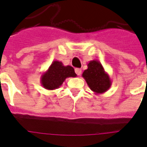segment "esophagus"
I'll return each instance as SVG.
<instances>
[{"label": "esophagus", "mask_w": 147, "mask_h": 147, "mask_svg": "<svg viewBox=\"0 0 147 147\" xmlns=\"http://www.w3.org/2000/svg\"><path fill=\"white\" fill-rule=\"evenodd\" d=\"M75 71H76V73L78 76H80L81 73H82V70H81L80 68H76V69H75Z\"/></svg>", "instance_id": "esophagus-1"}]
</instances>
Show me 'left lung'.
<instances>
[{"label":"left lung","mask_w":147,"mask_h":147,"mask_svg":"<svg viewBox=\"0 0 147 147\" xmlns=\"http://www.w3.org/2000/svg\"><path fill=\"white\" fill-rule=\"evenodd\" d=\"M88 68L83 71L82 76L95 94H102L107 92L111 86V79L105 71L100 62L96 60L90 61Z\"/></svg>","instance_id":"obj_1"}]
</instances>
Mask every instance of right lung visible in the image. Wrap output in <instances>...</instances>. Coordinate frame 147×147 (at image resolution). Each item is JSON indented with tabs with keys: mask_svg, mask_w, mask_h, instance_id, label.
<instances>
[{
	"mask_svg": "<svg viewBox=\"0 0 147 147\" xmlns=\"http://www.w3.org/2000/svg\"><path fill=\"white\" fill-rule=\"evenodd\" d=\"M76 76L77 75L71 66H65L61 61H54L48 69L41 75L40 82L44 89L54 90L59 88L67 78Z\"/></svg>",
	"mask_w": 147,
	"mask_h": 147,
	"instance_id": "add662e5",
	"label": "right lung"
}]
</instances>
